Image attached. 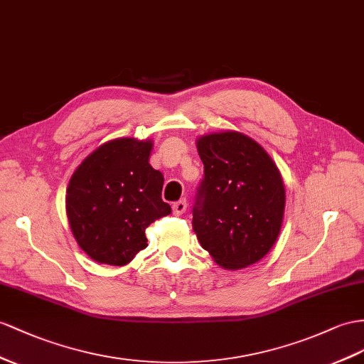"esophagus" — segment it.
Here are the masks:
<instances>
[{
  "mask_svg": "<svg viewBox=\"0 0 364 364\" xmlns=\"http://www.w3.org/2000/svg\"><path fill=\"white\" fill-rule=\"evenodd\" d=\"M186 209H188V201H186L184 198H183V200H178V201H175L173 206H172V210H173L175 215H181V213H183Z\"/></svg>",
  "mask_w": 364,
  "mask_h": 364,
  "instance_id": "1",
  "label": "esophagus"
}]
</instances>
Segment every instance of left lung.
<instances>
[{
	"mask_svg": "<svg viewBox=\"0 0 364 364\" xmlns=\"http://www.w3.org/2000/svg\"><path fill=\"white\" fill-rule=\"evenodd\" d=\"M204 164L195 195L193 230L203 249L225 269L259 262L278 238L286 193L264 149L240 132L198 138Z\"/></svg>",
	"mask_w": 364,
	"mask_h": 364,
	"instance_id": "8db88e82",
	"label": "left lung"
}]
</instances>
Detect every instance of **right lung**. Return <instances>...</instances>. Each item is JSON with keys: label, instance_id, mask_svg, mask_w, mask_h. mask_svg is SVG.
<instances>
[{"label": "right lung", "instance_id": "right-lung-1", "mask_svg": "<svg viewBox=\"0 0 364 364\" xmlns=\"http://www.w3.org/2000/svg\"><path fill=\"white\" fill-rule=\"evenodd\" d=\"M152 141L118 138L101 144L73 172L66 195L77 243L98 263L123 266L147 246L146 229L171 213L164 178L149 164Z\"/></svg>", "mask_w": 364, "mask_h": 364}]
</instances>
